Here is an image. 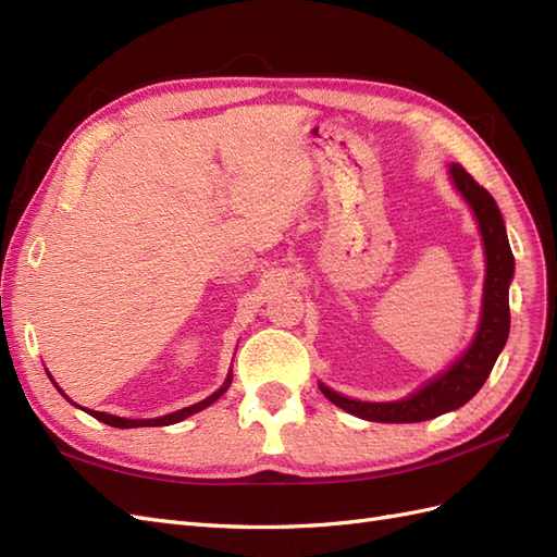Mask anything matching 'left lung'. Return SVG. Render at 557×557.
I'll use <instances>...</instances> for the list:
<instances>
[{"label":"left lung","instance_id":"obj_1","mask_svg":"<svg viewBox=\"0 0 557 557\" xmlns=\"http://www.w3.org/2000/svg\"><path fill=\"white\" fill-rule=\"evenodd\" d=\"M448 178L453 188L467 201L476 218V225L483 242L485 256V278H483V299L481 315L474 339L460 352V358L450 362L444 372L432 376L411 395L393 401H364L352 399L332 391L323 381L318 383L332 404L346 413L372 420V423H423L436 416H444L465 407L474 397L485 379L491 376L499 352L509 339V285L513 281L516 260L507 237V225L499 213L493 195L471 178L462 164H448Z\"/></svg>","mask_w":557,"mask_h":557}]
</instances>
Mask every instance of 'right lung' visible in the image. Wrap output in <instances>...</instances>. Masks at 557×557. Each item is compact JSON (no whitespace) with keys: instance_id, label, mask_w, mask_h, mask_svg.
I'll use <instances>...</instances> for the list:
<instances>
[{"instance_id":"add662e5","label":"right lung","mask_w":557,"mask_h":557,"mask_svg":"<svg viewBox=\"0 0 557 557\" xmlns=\"http://www.w3.org/2000/svg\"><path fill=\"white\" fill-rule=\"evenodd\" d=\"M48 374V372H46ZM48 379L53 381V385L58 387L60 391V395H64V391L62 387L55 383V379L48 374ZM232 385V369L227 372V376H225V383L218 387L215 393H211L207 399H201V401H197V404H193V407H185V409H178V411H174V413H164V416H158V418H121V416H113V413H104V411H92V409H83V407H78L76 401H72L70 397L64 395V399H70L76 409H81V411H86V413H90L92 418H97V420H102V423H107V425H111V428H121V430H129V428H162V425H174V423H181V420H185L188 416H193V413H199L201 409H207V407H211V404L218 399V397H223V393H227V387Z\"/></svg>"}]
</instances>
